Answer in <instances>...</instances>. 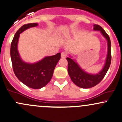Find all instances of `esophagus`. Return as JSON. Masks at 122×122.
I'll return each instance as SVG.
<instances>
[{"label":"esophagus","mask_w":122,"mask_h":122,"mask_svg":"<svg viewBox=\"0 0 122 122\" xmlns=\"http://www.w3.org/2000/svg\"><path fill=\"white\" fill-rule=\"evenodd\" d=\"M61 57H62V58H65L67 56V53H66V52H65V51H62V52L61 53Z\"/></svg>","instance_id":"obj_1"}]
</instances>
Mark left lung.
Instances as JSON below:
<instances>
[{"mask_svg": "<svg viewBox=\"0 0 122 122\" xmlns=\"http://www.w3.org/2000/svg\"><path fill=\"white\" fill-rule=\"evenodd\" d=\"M95 30H99L102 34L107 39L108 41V54L106 64L103 69L97 75H90L82 71L78 65L71 58L67 57L68 61V72L71 79L77 86L82 88H89L95 86L99 83L107 73L111 62V41L108 35L104 29L98 25H95Z\"/></svg>", "mask_w": 122, "mask_h": 122, "instance_id": "obj_1", "label": "left lung"}]
</instances>
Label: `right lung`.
<instances>
[{"instance_id": "add662e5", "label": "right lung", "mask_w": 122, "mask_h": 122, "mask_svg": "<svg viewBox=\"0 0 122 122\" xmlns=\"http://www.w3.org/2000/svg\"><path fill=\"white\" fill-rule=\"evenodd\" d=\"M37 25V23H33L22 26L15 33L10 49L12 68L15 76L22 83L33 89H40L50 81L54 68L61 58V53H58L33 64L25 63L20 59L17 49L19 34L27 29Z\"/></svg>"}]
</instances>
